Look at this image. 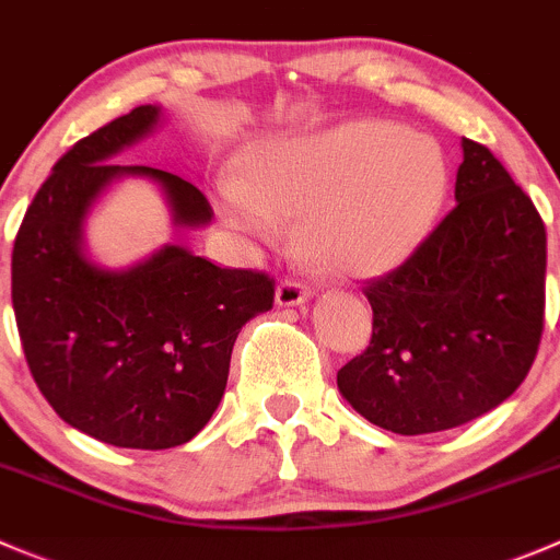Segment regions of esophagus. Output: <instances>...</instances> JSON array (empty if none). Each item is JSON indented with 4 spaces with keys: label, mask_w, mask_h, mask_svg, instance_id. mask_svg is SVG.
Wrapping results in <instances>:
<instances>
[{
    "label": "esophagus",
    "mask_w": 560,
    "mask_h": 560,
    "mask_svg": "<svg viewBox=\"0 0 560 560\" xmlns=\"http://www.w3.org/2000/svg\"><path fill=\"white\" fill-rule=\"evenodd\" d=\"M308 298H312V290L303 287L301 281L281 279L279 287H276V303H279V306H301Z\"/></svg>",
    "instance_id": "obj_1"
}]
</instances>
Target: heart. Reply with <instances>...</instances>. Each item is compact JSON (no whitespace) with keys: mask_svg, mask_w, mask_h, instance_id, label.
Here are the masks:
<instances>
[{"mask_svg":"<svg viewBox=\"0 0 560 560\" xmlns=\"http://www.w3.org/2000/svg\"><path fill=\"white\" fill-rule=\"evenodd\" d=\"M438 142L385 119L268 139L243 159V180L219 186L221 213L259 241L301 219L298 241L314 268L374 276L405 262L435 230L448 197Z\"/></svg>","mask_w":560,"mask_h":560,"instance_id":"1","label":"heart"}]
</instances>
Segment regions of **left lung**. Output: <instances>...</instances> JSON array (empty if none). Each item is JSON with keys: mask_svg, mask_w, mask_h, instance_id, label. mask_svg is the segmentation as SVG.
Instances as JSON below:
<instances>
[{"mask_svg": "<svg viewBox=\"0 0 560 560\" xmlns=\"http://www.w3.org/2000/svg\"><path fill=\"white\" fill-rule=\"evenodd\" d=\"M457 208L405 262L369 281L372 341L339 369L374 427L427 435L506 401L545 328V221L501 161L463 139Z\"/></svg>", "mask_w": 560, "mask_h": 560, "instance_id": "obj_1", "label": "left lung"}]
</instances>
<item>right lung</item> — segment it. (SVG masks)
Wrapping results in <instances>:
<instances>
[{"label": "right lung", "mask_w": 560, "mask_h": 560, "mask_svg": "<svg viewBox=\"0 0 560 560\" xmlns=\"http://www.w3.org/2000/svg\"><path fill=\"white\" fill-rule=\"evenodd\" d=\"M161 119L136 106L75 142L32 199L13 246V312L37 388L65 424L119 448H175L219 407L243 325L273 308V279L164 246L133 268L84 254V219L119 177L159 183L175 226H205L197 186L114 155Z\"/></svg>", "instance_id": "obj_1"}]
</instances>
